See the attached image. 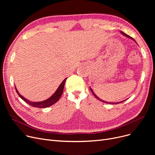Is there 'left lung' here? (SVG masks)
Wrapping results in <instances>:
<instances>
[{
  "label": "left lung",
  "instance_id": "8db88e82",
  "mask_svg": "<svg viewBox=\"0 0 155 155\" xmlns=\"http://www.w3.org/2000/svg\"><path fill=\"white\" fill-rule=\"evenodd\" d=\"M120 32H121V33H122V34H123V35H124V36H127V38H131V39H133V40L134 41V39H133V38H131V37H130V36H128L127 35L125 34V33H124V32H122V31H121ZM90 89H91V92H92L93 95H94V97H95V98H97V99H98V100H99V101H102V102H104V103H107V104H119V103H120V102H123V101H122V102H116V103H113V102H105V101H104L101 100V99L100 98H99V97H97V95H95V94L94 93V92L92 91V89H91V88H90Z\"/></svg>",
  "mask_w": 155,
  "mask_h": 155
}]
</instances>
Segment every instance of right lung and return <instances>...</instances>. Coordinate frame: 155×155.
<instances>
[{"instance_id":"obj_1","label":"right lung","mask_w":155,"mask_h":155,"mask_svg":"<svg viewBox=\"0 0 155 155\" xmlns=\"http://www.w3.org/2000/svg\"><path fill=\"white\" fill-rule=\"evenodd\" d=\"M67 78H65L63 82H61V84H60V85L59 86V87L57 89L56 91L54 92V94L49 98L47 100H45L43 102H30L29 101H28L27 99H26L25 98H24V97L21 95L19 92H18L17 89H16L15 87V91L17 92L18 94L19 95V96L21 97V98L25 101L27 104H28L29 105H31L32 107H38V108H46L48 107H50L51 105H53L54 104H55L57 101H58V100L60 99V97L63 94V88H64V83H65V81H66Z\"/></svg>"}]
</instances>
